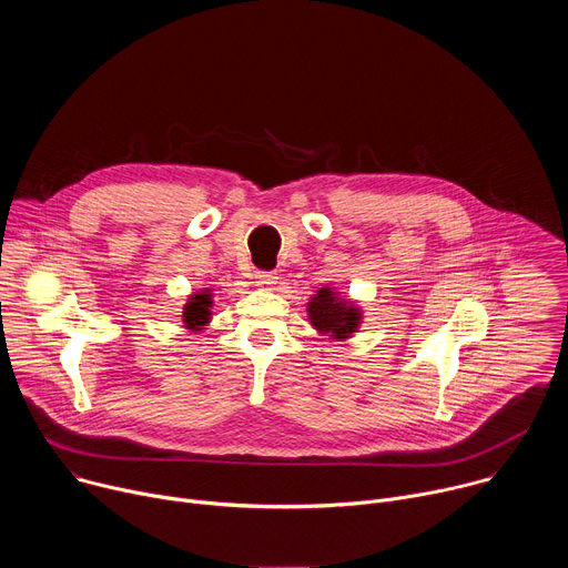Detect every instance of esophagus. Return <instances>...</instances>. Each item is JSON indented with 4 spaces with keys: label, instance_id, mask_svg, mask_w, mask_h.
<instances>
[{
    "label": "esophagus",
    "instance_id": "obj_1",
    "mask_svg": "<svg viewBox=\"0 0 568 568\" xmlns=\"http://www.w3.org/2000/svg\"><path fill=\"white\" fill-rule=\"evenodd\" d=\"M254 278H256V283H258V285L270 287V285H274V283H276V278H278V276H276L274 272H256V276H254Z\"/></svg>",
    "mask_w": 568,
    "mask_h": 568
}]
</instances>
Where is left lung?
Listing matches in <instances>:
<instances>
[{
	"mask_svg": "<svg viewBox=\"0 0 568 568\" xmlns=\"http://www.w3.org/2000/svg\"><path fill=\"white\" fill-rule=\"evenodd\" d=\"M307 312L312 326L335 339H344L355 333L359 323L357 307L348 305V301H339L331 287H321L318 294H314V298L307 303Z\"/></svg>",
	"mask_w": 568,
	"mask_h": 568,
	"instance_id": "left-lung-1",
	"label": "left lung"
}]
</instances>
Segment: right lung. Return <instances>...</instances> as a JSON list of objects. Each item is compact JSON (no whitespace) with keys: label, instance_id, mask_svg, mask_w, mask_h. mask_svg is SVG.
I'll return each mask as SVG.
<instances>
[{"label":"right lung","instance_id":"right-lung-1","mask_svg":"<svg viewBox=\"0 0 568 568\" xmlns=\"http://www.w3.org/2000/svg\"><path fill=\"white\" fill-rule=\"evenodd\" d=\"M209 307H211V294H195L184 307V321L189 328H200L209 321Z\"/></svg>","mask_w":568,"mask_h":568}]
</instances>
